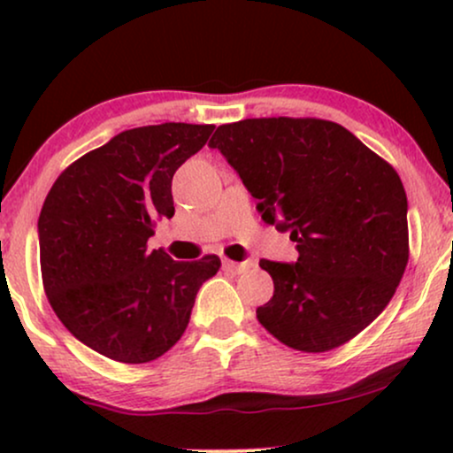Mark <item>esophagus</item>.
<instances>
[{
    "instance_id": "34e87169",
    "label": "esophagus",
    "mask_w": 453,
    "mask_h": 453,
    "mask_svg": "<svg viewBox=\"0 0 453 453\" xmlns=\"http://www.w3.org/2000/svg\"><path fill=\"white\" fill-rule=\"evenodd\" d=\"M221 266H223V270H230V273L241 274L249 268V264L247 262H232V259H223Z\"/></svg>"
}]
</instances>
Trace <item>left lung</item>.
Masks as SVG:
<instances>
[{"label": "left lung", "instance_id": "8db88e82", "mask_svg": "<svg viewBox=\"0 0 453 453\" xmlns=\"http://www.w3.org/2000/svg\"><path fill=\"white\" fill-rule=\"evenodd\" d=\"M241 176L296 262L262 266L274 294L257 319L306 353L330 351L381 315L409 262L407 194L396 170L324 119H244L209 142Z\"/></svg>", "mask_w": 453, "mask_h": 453}]
</instances>
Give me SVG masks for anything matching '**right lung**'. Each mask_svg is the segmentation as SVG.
Returning a JSON list of instances; mask_svg holds the SVG:
<instances>
[{
	"label": "right lung",
	"mask_w": 453,
	"mask_h": 453,
	"mask_svg": "<svg viewBox=\"0 0 453 453\" xmlns=\"http://www.w3.org/2000/svg\"><path fill=\"white\" fill-rule=\"evenodd\" d=\"M215 126L126 129L61 173L38 219L44 292L70 334L123 364L157 360L183 336L202 283L221 262L147 249L174 215L173 176Z\"/></svg>",
	"instance_id": "obj_1"
}]
</instances>
